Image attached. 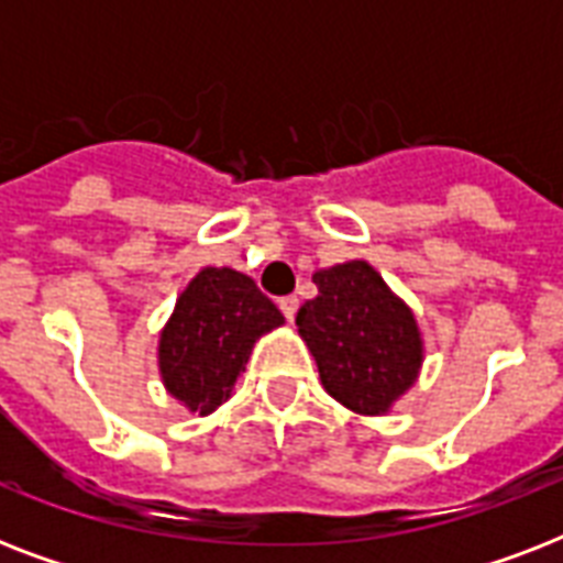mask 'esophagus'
I'll return each mask as SVG.
<instances>
[{"mask_svg":"<svg viewBox=\"0 0 563 563\" xmlns=\"http://www.w3.org/2000/svg\"><path fill=\"white\" fill-rule=\"evenodd\" d=\"M277 303H280V312L286 318H289V321H295V316H298V298H295V295H286V298H280L277 300Z\"/></svg>","mask_w":563,"mask_h":563,"instance_id":"34e87169","label":"esophagus"}]
</instances>
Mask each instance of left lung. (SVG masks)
<instances>
[{"mask_svg": "<svg viewBox=\"0 0 563 563\" xmlns=\"http://www.w3.org/2000/svg\"><path fill=\"white\" fill-rule=\"evenodd\" d=\"M312 283L318 295L295 324L324 391L356 415H388L423 365L418 318L365 260L321 268Z\"/></svg>", "mask_w": 563, "mask_h": 563, "instance_id": "left-lung-1", "label": "left lung"}]
</instances>
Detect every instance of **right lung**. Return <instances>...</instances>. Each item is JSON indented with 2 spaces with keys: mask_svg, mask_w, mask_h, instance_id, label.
<instances>
[{
  "mask_svg": "<svg viewBox=\"0 0 563 563\" xmlns=\"http://www.w3.org/2000/svg\"><path fill=\"white\" fill-rule=\"evenodd\" d=\"M280 324L283 312L247 274L207 265L161 330L157 365L166 391L184 409L210 415L230 397L256 339Z\"/></svg>",
  "mask_w": 563,
  "mask_h": 563,
  "instance_id": "1",
  "label": "right lung"
}]
</instances>
